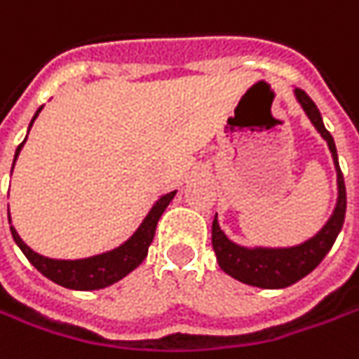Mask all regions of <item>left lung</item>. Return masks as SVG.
I'll list each match as a JSON object with an SVG mask.
<instances>
[{
  "label": "left lung",
  "mask_w": 359,
  "mask_h": 359,
  "mask_svg": "<svg viewBox=\"0 0 359 359\" xmlns=\"http://www.w3.org/2000/svg\"><path fill=\"white\" fill-rule=\"evenodd\" d=\"M295 100L303 113L311 121L315 131L327 143L332 153L335 177H337V200L333 206L332 216L327 222L315 232L311 238L293 244V246H244L232 238H228L224 230L220 228L218 214L212 222V246L220 269L226 275L241 280L244 285H252L260 289H285L303 277H307L315 266L325 259L332 250L333 242L341 232L346 220V184L337 161L335 141L323 125L321 113L313 100L309 99L301 88H293Z\"/></svg>",
  "instance_id": "left-lung-1"
}]
</instances>
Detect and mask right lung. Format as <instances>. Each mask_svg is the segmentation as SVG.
<instances>
[{"label":"right lung","instance_id":"obj_1","mask_svg":"<svg viewBox=\"0 0 359 359\" xmlns=\"http://www.w3.org/2000/svg\"><path fill=\"white\" fill-rule=\"evenodd\" d=\"M42 109H44V107H40V109L36 111V115H34L29 127H27V133H29L34 121L38 118ZM26 139H24V143H26ZM24 143L15 149V157H13L11 171L15 168L18 155L22 151ZM175 194H177V189L159 196L157 202L151 206V210L147 212V216L143 218V222L139 224V228H137L133 234L123 242V244H118V246L107 250V252L95 255V257H86V259H50V257H44V255L32 250L26 242L22 241V236L18 234V230L11 224V216H9L8 206L9 230H11V236H13L15 244L20 246V250L26 255V259L29 260L46 278L54 280L56 285L66 287V289H74V291H99V289L111 287V285L118 283L121 278H125L129 273H133L135 269L145 260L147 250H149V244H151L153 236H155L157 222H159L161 214L165 212V208L170 206L171 200L175 198Z\"/></svg>","mask_w":359,"mask_h":359}]
</instances>
